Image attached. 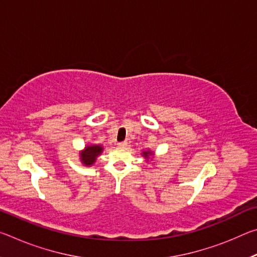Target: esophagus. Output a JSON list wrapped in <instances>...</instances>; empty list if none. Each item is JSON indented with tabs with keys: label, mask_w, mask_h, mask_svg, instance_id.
<instances>
[{
	"label": "esophagus",
	"mask_w": 257,
	"mask_h": 257,
	"mask_svg": "<svg viewBox=\"0 0 257 257\" xmlns=\"http://www.w3.org/2000/svg\"><path fill=\"white\" fill-rule=\"evenodd\" d=\"M127 145H128V142H127V141L118 143V146H119V147H125V146H127Z\"/></svg>",
	"instance_id": "obj_1"
}]
</instances>
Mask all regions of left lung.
Here are the masks:
<instances>
[{
    "label": "left lung",
    "instance_id": "left-lung-1",
    "mask_svg": "<svg viewBox=\"0 0 257 257\" xmlns=\"http://www.w3.org/2000/svg\"><path fill=\"white\" fill-rule=\"evenodd\" d=\"M143 154H144L145 156H147V155H149V154H151V153H147V152H144V153H143Z\"/></svg>",
    "mask_w": 257,
    "mask_h": 257
}]
</instances>
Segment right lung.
I'll list each match as a JSON object with an SVG mask.
<instances>
[{"instance_id":"1","label":"right lung","mask_w":257,"mask_h":257,"mask_svg":"<svg viewBox=\"0 0 257 257\" xmlns=\"http://www.w3.org/2000/svg\"><path fill=\"white\" fill-rule=\"evenodd\" d=\"M102 152L101 146H88L86 150L81 153V161L86 165H90L95 162L96 156Z\"/></svg>"}]
</instances>
